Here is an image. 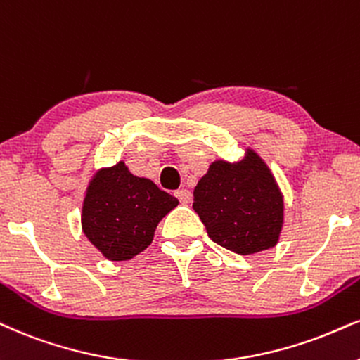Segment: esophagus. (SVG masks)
<instances>
[{
	"mask_svg": "<svg viewBox=\"0 0 360 360\" xmlns=\"http://www.w3.org/2000/svg\"><path fill=\"white\" fill-rule=\"evenodd\" d=\"M176 198H179L180 203H184V205H187V203L192 202V192L187 188H181V190H176Z\"/></svg>",
	"mask_w": 360,
	"mask_h": 360,
	"instance_id": "1",
	"label": "esophagus"
}]
</instances>
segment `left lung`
Here are the masks:
<instances>
[{"label": "left lung", "mask_w": 360, "mask_h": 360, "mask_svg": "<svg viewBox=\"0 0 360 360\" xmlns=\"http://www.w3.org/2000/svg\"><path fill=\"white\" fill-rule=\"evenodd\" d=\"M193 210L210 238L238 255L275 247L283 229V193L265 160L247 146L240 160H215L193 190Z\"/></svg>", "instance_id": "8db88e82"}]
</instances>
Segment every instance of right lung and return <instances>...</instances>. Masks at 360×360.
<instances>
[{
	"mask_svg": "<svg viewBox=\"0 0 360 360\" xmlns=\"http://www.w3.org/2000/svg\"><path fill=\"white\" fill-rule=\"evenodd\" d=\"M179 205L150 179L136 176L125 162L96 170L82 203V230L105 259L130 260L153 242L158 221Z\"/></svg>",
	"mask_w": 360,
	"mask_h": 360,
	"instance_id": "obj_1",
	"label": "right lung"
}]
</instances>
